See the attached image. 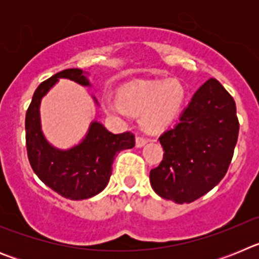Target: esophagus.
<instances>
[{
    "mask_svg": "<svg viewBox=\"0 0 259 259\" xmlns=\"http://www.w3.org/2000/svg\"><path fill=\"white\" fill-rule=\"evenodd\" d=\"M146 143H148V139H145V137H141V136L136 137V146H137V148H141V146L145 145Z\"/></svg>",
    "mask_w": 259,
    "mask_h": 259,
    "instance_id": "34e87169",
    "label": "esophagus"
}]
</instances>
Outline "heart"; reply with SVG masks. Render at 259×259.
<instances>
[{
  "mask_svg": "<svg viewBox=\"0 0 259 259\" xmlns=\"http://www.w3.org/2000/svg\"><path fill=\"white\" fill-rule=\"evenodd\" d=\"M187 92L178 80L153 81L125 87L119 98L106 96L102 106L109 115L125 118L128 114L140 116L146 131H163L182 113Z\"/></svg>",
  "mask_w": 259,
  "mask_h": 259,
  "instance_id": "obj_1",
  "label": "heart"
}]
</instances>
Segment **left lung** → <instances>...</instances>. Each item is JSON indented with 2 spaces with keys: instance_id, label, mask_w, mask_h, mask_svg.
<instances>
[{
  "instance_id": "8db88e82",
  "label": "left lung",
  "mask_w": 259,
  "mask_h": 259,
  "mask_svg": "<svg viewBox=\"0 0 259 259\" xmlns=\"http://www.w3.org/2000/svg\"><path fill=\"white\" fill-rule=\"evenodd\" d=\"M239 136L236 105L218 80L209 79L194 93L179 123L159 137L163 159L150 171L158 196L189 203L224 178Z\"/></svg>"
}]
</instances>
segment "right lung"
Instances as JSON below:
<instances>
[{
  "label": "right lung",
  "mask_w": 259,
  "mask_h": 259,
  "mask_svg": "<svg viewBox=\"0 0 259 259\" xmlns=\"http://www.w3.org/2000/svg\"><path fill=\"white\" fill-rule=\"evenodd\" d=\"M59 79L92 87L87 72L80 68L61 71L37 87L26 114L27 154L38 179L49 188L70 200H87L104 191L113 171L114 157L134 148L135 136L131 132L114 135L95 120L77 145L70 149L53 146L41 131L40 104Z\"/></svg>",
  "instance_id": "1"
}]
</instances>
